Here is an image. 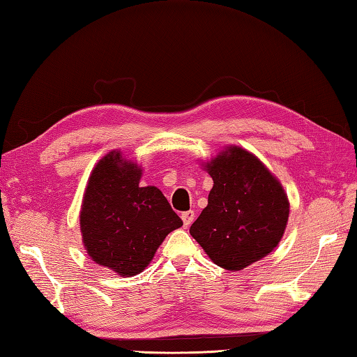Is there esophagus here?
Listing matches in <instances>:
<instances>
[{
	"mask_svg": "<svg viewBox=\"0 0 357 357\" xmlns=\"http://www.w3.org/2000/svg\"><path fill=\"white\" fill-rule=\"evenodd\" d=\"M181 218H183V222L185 227L190 225L193 221H195V211L193 210H188V211H184L183 215H181Z\"/></svg>",
	"mask_w": 357,
	"mask_h": 357,
	"instance_id": "esophagus-1",
	"label": "esophagus"
}]
</instances>
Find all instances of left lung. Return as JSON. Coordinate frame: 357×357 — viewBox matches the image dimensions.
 Listing matches in <instances>:
<instances>
[{"instance_id": "1", "label": "left lung", "mask_w": 357, "mask_h": 357, "mask_svg": "<svg viewBox=\"0 0 357 357\" xmlns=\"http://www.w3.org/2000/svg\"><path fill=\"white\" fill-rule=\"evenodd\" d=\"M207 172L213 188L190 234L216 265L238 271L279 244L290 206L279 181L244 149H227Z\"/></svg>"}]
</instances>
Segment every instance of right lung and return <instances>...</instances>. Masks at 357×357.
I'll return each mask as SVG.
<instances>
[{"mask_svg": "<svg viewBox=\"0 0 357 357\" xmlns=\"http://www.w3.org/2000/svg\"><path fill=\"white\" fill-rule=\"evenodd\" d=\"M141 170L119 151L105 155L92 172L81 208L87 253L121 276L147 267L170 231L183 225L156 187H139Z\"/></svg>", "mask_w": 357, "mask_h": 357, "instance_id": "1", "label": "right lung"}]
</instances>
